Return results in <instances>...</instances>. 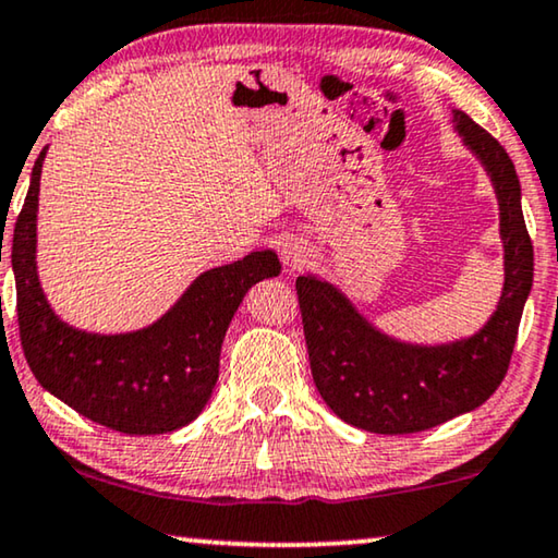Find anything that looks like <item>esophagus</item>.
I'll use <instances>...</instances> for the list:
<instances>
[{
	"label": "esophagus",
	"mask_w": 558,
	"mask_h": 558,
	"mask_svg": "<svg viewBox=\"0 0 558 558\" xmlns=\"http://www.w3.org/2000/svg\"><path fill=\"white\" fill-rule=\"evenodd\" d=\"M306 259V246L302 244L299 239H287L284 244H281V262H284L287 266H292V269H296L299 264H304Z\"/></svg>",
	"instance_id": "obj_1"
}]
</instances>
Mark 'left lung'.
I'll use <instances>...</instances> for the list:
<instances>
[{
  "label": "left lung",
  "instance_id": "left-lung-1",
  "mask_svg": "<svg viewBox=\"0 0 558 558\" xmlns=\"http://www.w3.org/2000/svg\"><path fill=\"white\" fill-rule=\"evenodd\" d=\"M456 128L494 181L506 252L504 294L478 335L438 347L398 342L369 327L332 284L317 277L296 279L314 385L335 415L362 430L408 435L453 420L483 405L511 365L534 281L519 175L504 145L463 110H456Z\"/></svg>",
  "mask_w": 558,
  "mask_h": 558
}]
</instances>
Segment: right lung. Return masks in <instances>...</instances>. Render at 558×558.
Segmentation results:
<instances>
[{
    "label": "right lung",
    "mask_w": 558,
    "mask_h": 558,
    "mask_svg": "<svg viewBox=\"0 0 558 558\" xmlns=\"http://www.w3.org/2000/svg\"><path fill=\"white\" fill-rule=\"evenodd\" d=\"M45 153L47 148L32 168L10 246L27 365L47 392L110 430H179L196 420L211 398L233 312L252 284L277 277V254L252 252L241 262L204 271L171 312L138 332L90 335L72 329L50 310L37 279V193Z\"/></svg>",
    "instance_id": "obj_1"
}]
</instances>
